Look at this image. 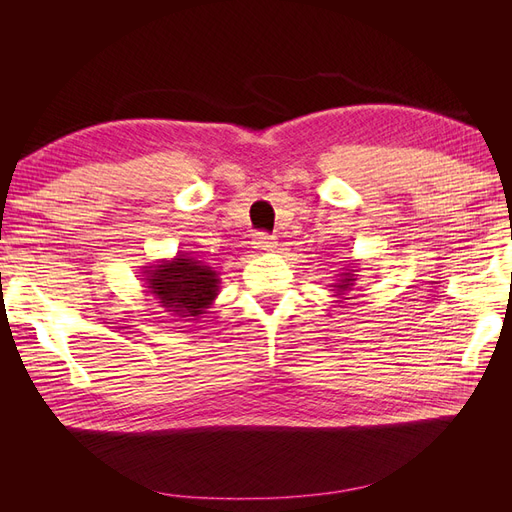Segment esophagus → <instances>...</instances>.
Listing matches in <instances>:
<instances>
[{"mask_svg":"<svg viewBox=\"0 0 512 512\" xmlns=\"http://www.w3.org/2000/svg\"><path fill=\"white\" fill-rule=\"evenodd\" d=\"M252 245H254V250H258V252H273L277 247V241H275V237L267 235V232H256Z\"/></svg>","mask_w":512,"mask_h":512,"instance_id":"obj_1","label":"esophagus"}]
</instances>
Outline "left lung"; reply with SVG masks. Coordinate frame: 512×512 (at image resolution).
<instances>
[{
	"instance_id": "8db88e82",
	"label": "left lung",
	"mask_w": 512,
	"mask_h": 512,
	"mask_svg": "<svg viewBox=\"0 0 512 512\" xmlns=\"http://www.w3.org/2000/svg\"><path fill=\"white\" fill-rule=\"evenodd\" d=\"M354 282H356V269L354 267H344V273H339V280L333 284V290H335L333 297L342 299V294L352 290Z\"/></svg>"
}]
</instances>
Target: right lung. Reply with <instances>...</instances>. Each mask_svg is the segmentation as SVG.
I'll use <instances>...</instances> for the list:
<instances>
[{"mask_svg":"<svg viewBox=\"0 0 512 512\" xmlns=\"http://www.w3.org/2000/svg\"><path fill=\"white\" fill-rule=\"evenodd\" d=\"M141 271L151 297L158 299L164 312L183 320H198L220 294V273L190 254L179 252Z\"/></svg>","mask_w":512,"mask_h":512,"instance_id":"obj_1","label":"right lung"}]
</instances>
